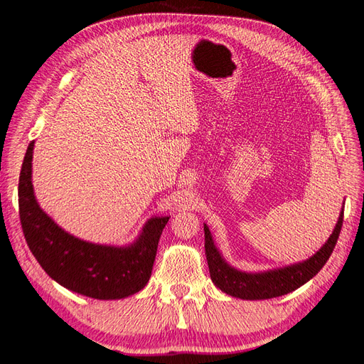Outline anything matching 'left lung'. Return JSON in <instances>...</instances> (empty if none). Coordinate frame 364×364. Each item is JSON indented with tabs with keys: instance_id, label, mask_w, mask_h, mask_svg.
<instances>
[{
	"instance_id": "1",
	"label": "left lung",
	"mask_w": 364,
	"mask_h": 364,
	"mask_svg": "<svg viewBox=\"0 0 364 364\" xmlns=\"http://www.w3.org/2000/svg\"><path fill=\"white\" fill-rule=\"evenodd\" d=\"M341 226L343 209L331 237L312 257L304 259V262L269 269V271L263 272H246L235 269L226 262L213 243L208 225H204V250H206L210 279L221 292L241 298V300H267V298L286 295L320 272V269L328 262L335 245H337Z\"/></svg>"
}]
</instances>
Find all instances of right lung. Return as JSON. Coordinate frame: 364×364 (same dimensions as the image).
I'll use <instances>...</instances> for the list:
<instances>
[{"mask_svg":"<svg viewBox=\"0 0 364 364\" xmlns=\"http://www.w3.org/2000/svg\"><path fill=\"white\" fill-rule=\"evenodd\" d=\"M32 141L18 183L20 220L31 252L63 287L97 300H121L141 291L152 274L158 241L171 217L149 218L126 246L81 240L58 226L36 201L32 184Z\"/></svg>","mask_w":364,"mask_h":364,"instance_id":"add662e5","label":"right lung"}]
</instances>
